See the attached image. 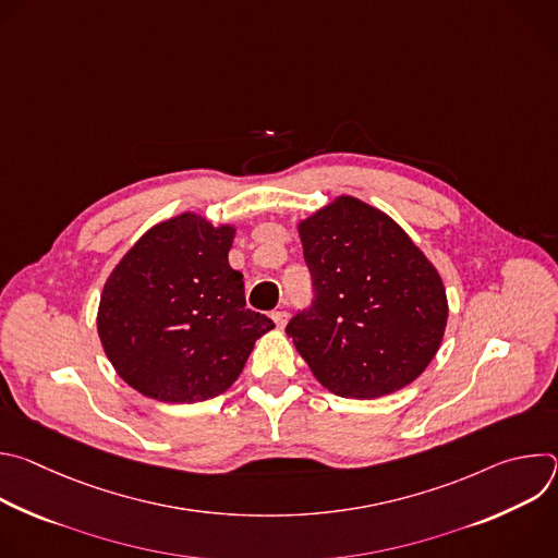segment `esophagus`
Instances as JSON below:
<instances>
[{
	"label": "esophagus",
	"instance_id": "esophagus-1",
	"mask_svg": "<svg viewBox=\"0 0 558 558\" xmlns=\"http://www.w3.org/2000/svg\"><path fill=\"white\" fill-rule=\"evenodd\" d=\"M271 320L276 323V327L282 329V327L287 325V320H289V313L282 311V308H280V311H271Z\"/></svg>",
	"mask_w": 558,
	"mask_h": 558
}]
</instances>
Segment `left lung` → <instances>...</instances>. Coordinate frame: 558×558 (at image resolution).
Masks as SVG:
<instances>
[{
	"mask_svg": "<svg viewBox=\"0 0 558 558\" xmlns=\"http://www.w3.org/2000/svg\"><path fill=\"white\" fill-rule=\"evenodd\" d=\"M300 238L313 300L287 336L317 381L355 400L409 386L448 320L437 269L400 225L353 196L302 220Z\"/></svg>",
	"mask_w": 558,
	"mask_h": 558,
	"instance_id": "8db88e82",
	"label": "left lung"
}]
</instances>
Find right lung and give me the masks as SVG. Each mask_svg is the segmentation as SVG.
<instances>
[{
	"label": "right lung",
	"instance_id": "1",
	"mask_svg": "<svg viewBox=\"0 0 558 558\" xmlns=\"http://www.w3.org/2000/svg\"><path fill=\"white\" fill-rule=\"evenodd\" d=\"M231 227L181 214L151 227L110 274L97 329L117 373L158 402L194 404L227 390L254 342L274 329L247 308L229 267Z\"/></svg>",
	"mask_w": 558,
	"mask_h": 558
}]
</instances>
